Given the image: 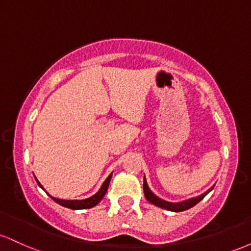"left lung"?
<instances>
[{
  "instance_id": "obj_1",
  "label": "left lung",
  "mask_w": 251,
  "mask_h": 251,
  "mask_svg": "<svg viewBox=\"0 0 251 251\" xmlns=\"http://www.w3.org/2000/svg\"><path fill=\"white\" fill-rule=\"evenodd\" d=\"M143 189H144V195H145L146 200H148L150 203L154 204L155 206H159V208H162V209L169 210V211L180 212V211H185V210L192 208V206H195L196 204L200 203V201L203 200V198L205 197V196L208 195L212 189H214V186H212V188H210L208 191L204 192V194L198 196V197L190 198V200H186V201H178V203H171V201H166L162 200V198L157 197V196H155L153 192L150 190L148 183H146L145 177H144Z\"/></svg>"
}]
</instances>
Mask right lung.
Masks as SVG:
<instances>
[{
    "label": "right lung",
    "instance_id": "1",
    "mask_svg": "<svg viewBox=\"0 0 251 251\" xmlns=\"http://www.w3.org/2000/svg\"><path fill=\"white\" fill-rule=\"evenodd\" d=\"M111 178H112V174L109 175L107 178H106V180L102 183L101 188L99 189V191H98L96 195L92 196V197L86 198V200H81V201H65V200H59V198L51 197L50 195H48V196H50V197L54 201H56L57 204H60V205L65 206V208L72 209V210H81V209L93 208V206H96L97 204L102 200L103 196H105L106 192H107V189H108V185H109V181H111ZM36 181H37V184H39L40 188L43 189L41 184L39 183V180L36 179Z\"/></svg>",
    "mask_w": 251,
    "mask_h": 251
}]
</instances>
